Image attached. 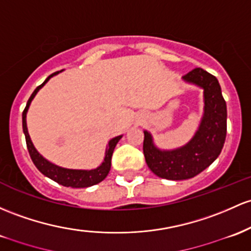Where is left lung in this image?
Wrapping results in <instances>:
<instances>
[{"label":"left lung","instance_id":"left-lung-1","mask_svg":"<svg viewBox=\"0 0 251 251\" xmlns=\"http://www.w3.org/2000/svg\"><path fill=\"white\" fill-rule=\"evenodd\" d=\"M187 83L203 90V114L199 127L183 147L162 150L144 130L145 161L153 174L167 180H187L210 167L222 152L226 137V102L218 79L201 68H195L182 77Z\"/></svg>","mask_w":251,"mask_h":251}]
</instances>
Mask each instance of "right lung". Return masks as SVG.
<instances>
[{
  "mask_svg": "<svg viewBox=\"0 0 251 251\" xmlns=\"http://www.w3.org/2000/svg\"><path fill=\"white\" fill-rule=\"evenodd\" d=\"M57 74H59V71L50 75L48 78L44 81V83H41L39 87H37V89L33 92L31 98H29L28 101H27L26 108L24 109L23 128H24L25 138H26L27 149H28L29 156H31L33 163H34V166L38 168V170H39L41 174L48 176L49 178L53 180L54 182L62 184V186L71 187V188H87V187L94 186V184L103 181L104 178H106V176L108 175L109 170H111V161H112L113 151H114L115 145L118 144V142H119L123 136L114 137V138L109 140L108 145H107L106 148V152H104V158L102 163H101L98 168H95V169H90V170L68 169V168H63V167L57 166V164L51 163V162L48 161L45 157L41 156L40 153L38 152L37 149L34 148V145H33L31 137H29L28 134L27 123H26V115H27V112H28L29 106H31L32 100L34 99V96L37 95V93L39 92L44 85L48 83V81L51 78V77L57 75Z\"/></svg>",
  "mask_w": 251,
  "mask_h": 251,
  "instance_id": "add662e5",
  "label": "right lung"
}]
</instances>
